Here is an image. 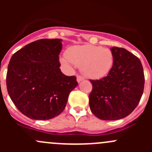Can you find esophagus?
Returning a JSON list of instances; mask_svg holds the SVG:
<instances>
[{
	"label": "esophagus",
	"mask_w": 152,
	"mask_h": 152,
	"mask_svg": "<svg viewBox=\"0 0 152 152\" xmlns=\"http://www.w3.org/2000/svg\"><path fill=\"white\" fill-rule=\"evenodd\" d=\"M84 80V78L82 77V76H77V82H82V81H83Z\"/></svg>",
	"instance_id": "esophagus-1"
}]
</instances>
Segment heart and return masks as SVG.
Instances as JSON below:
<instances>
[{"label": "heart", "instance_id": "1", "mask_svg": "<svg viewBox=\"0 0 152 152\" xmlns=\"http://www.w3.org/2000/svg\"><path fill=\"white\" fill-rule=\"evenodd\" d=\"M65 55L59 59L64 66L70 67L72 63L80 66L84 76L92 79H100L107 76L114 63L113 51L102 46L73 45L67 49Z\"/></svg>", "mask_w": 152, "mask_h": 152}]
</instances>
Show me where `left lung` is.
Masks as SVG:
<instances>
[{"mask_svg": "<svg viewBox=\"0 0 152 152\" xmlns=\"http://www.w3.org/2000/svg\"><path fill=\"white\" fill-rule=\"evenodd\" d=\"M114 63L107 76L90 80V110L99 119L115 121L132 113L139 104L144 89V73L140 59L123 48H110Z\"/></svg>", "mask_w": 152, "mask_h": 152, "instance_id": "8db88e82", "label": "left lung"}]
</instances>
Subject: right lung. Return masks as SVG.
Masks as SVG:
<instances>
[{
  "label": "right lung",
  "mask_w": 152,
  "mask_h": 152,
  "mask_svg": "<svg viewBox=\"0 0 152 152\" xmlns=\"http://www.w3.org/2000/svg\"><path fill=\"white\" fill-rule=\"evenodd\" d=\"M61 39H42L13 54L7 74V91L17 108L34 120H49L64 110L76 76L62 73Z\"/></svg>",
  "instance_id": "1"
}]
</instances>
